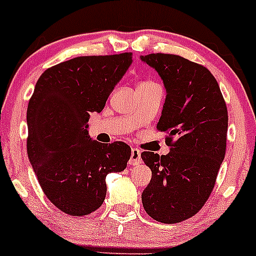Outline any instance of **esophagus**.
<instances>
[{
  "label": "esophagus",
  "instance_id": "obj_1",
  "mask_svg": "<svg viewBox=\"0 0 256 256\" xmlns=\"http://www.w3.org/2000/svg\"><path fill=\"white\" fill-rule=\"evenodd\" d=\"M142 162V156H140V152L138 149H132V154H130V159H129V164L130 165H139Z\"/></svg>",
  "mask_w": 256,
  "mask_h": 256
}]
</instances>
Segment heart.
<instances>
[{
    "mask_svg": "<svg viewBox=\"0 0 256 256\" xmlns=\"http://www.w3.org/2000/svg\"><path fill=\"white\" fill-rule=\"evenodd\" d=\"M146 84H149V82H146Z\"/></svg>",
    "mask_w": 256,
    "mask_h": 256,
    "instance_id": "1",
    "label": "heart"
}]
</instances>
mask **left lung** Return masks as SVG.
<instances>
[{
  "instance_id": "left-lung-1",
  "label": "left lung",
  "mask_w": 256,
  "mask_h": 256,
  "mask_svg": "<svg viewBox=\"0 0 256 256\" xmlns=\"http://www.w3.org/2000/svg\"><path fill=\"white\" fill-rule=\"evenodd\" d=\"M166 90L156 128L166 132L168 155L142 152L152 180L142 194L146 212L162 223L196 214L214 187L226 155L228 112L214 76L202 65L172 54L142 55Z\"/></svg>"
}]
</instances>
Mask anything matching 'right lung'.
Masks as SVG:
<instances>
[{"mask_svg": "<svg viewBox=\"0 0 256 256\" xmlns=\"http://www.w3.org/2000/svg\"><path fill=\"white\" fill-rule=\"evenodd\" d=\"M132 52L78 56L46 70L27 110V152L48 200L62 212L86 216L106 197V176L127 168L130 146L102 144L88 136L92 112L132 65Z\"/></svg>", "mask_w": 256, "mask_h": 256, "instance_id": "obj_1", "label": "right lung"}]
</instances>
